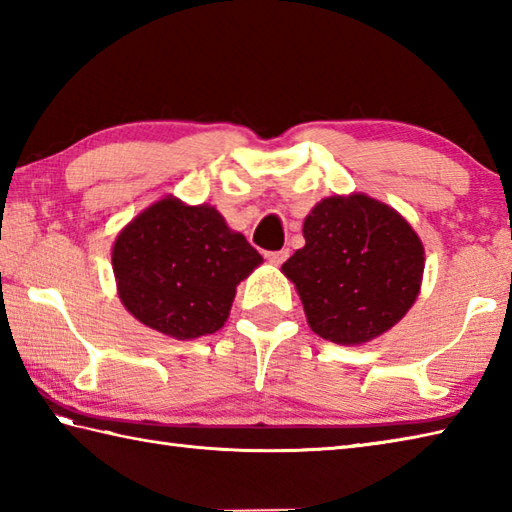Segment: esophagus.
Returning <instances> with one entry per match:
<instances>
[{
  "label": "esophagus",
  "instance_id": "34e87169",
  "mask_svg": "<svg viewBox=\"0 0 512 512\" xmlns=\"http://www.w3.org/2000/svg\"><path fill=\"white\" fill-rule=\"evenodd\" d=\"M288 255H290V250H288V248H281V250H268V253H266V259H268L270 264L279 266V264H284V262H286Z\"/></svg>",
  "mask_w": 512,
  "mask_h": 512
}]
</instances>
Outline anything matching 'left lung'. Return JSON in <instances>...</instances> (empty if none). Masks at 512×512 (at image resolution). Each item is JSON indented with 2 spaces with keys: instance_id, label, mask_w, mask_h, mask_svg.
<instances>
[{
  "instance_id": "left-lung-1",
  "label": "left lung",
  "mask_w": 512,
  "mask_h": 512,
  "mask_svg": "<svg viewBox=\"0 0 512 512\" xmlns=\"http://www.w3.org/2000/svg\"><path fill=\"white\" fill-rule=\"evenodd\" d=\"M306 246L281 266L310 328L341 345L372 341L405 317L420 292V237L387 204L334 195L303 222Z\"/></svg>"
}]
</instances>
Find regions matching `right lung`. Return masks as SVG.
<instances>
[{"mask_svg": "<svg viewBox=\"0 0 512 512\" xmlns=\"http://www.w3.org/2000/svg\"><path fill=\"white\" fill-rule=\"evenodd\" d=\"M262 255L213 206L165 198L116 237L118 297L134 317L173 339H198L224 325L239 281Z\"/></svg>", "mask_w": 512, "mask_h": 512, "instance_id": "add662e5", "label": "right lung"}]
</instances>
